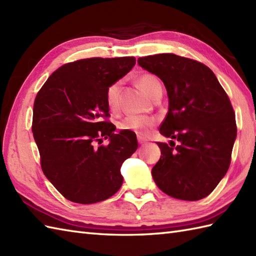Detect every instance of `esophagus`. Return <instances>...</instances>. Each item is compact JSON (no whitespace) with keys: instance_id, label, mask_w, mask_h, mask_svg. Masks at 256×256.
I'll use <instances>...</instances> for the list:
<instances>
[{"instance_id":"obj_1","label":"esophagus","mask_w":256,"mask_h":256,"mask_svg":"<svg viewBox=\"0 0 256 256\" xmlns=\"http://www.w3.org/2000/svg\"><path fill=\"white\" fill-rule=\"evenodd\" d=\"M138 144H144V143H146V138H142V136H138Z\"/></svg>"}]
</instances>
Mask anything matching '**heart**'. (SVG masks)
<instances>
[{
    "mask_svg": "<svg viewBox=\"0 0 256 256\" xmlns=\"http://www.w3.org/2000/svg\"><path fill=\"white\" fill-rule=\"evenodd\" d=\"M138 82L146 94L150 98L153 96L155 92L162 88L160 80L152 74H142L138 76ZM120 86V81L112 84L106 89V106L110 111H116L118 108V91ZM156 124V118L154 116H128L122 118L118 122V128L121 131L133 132L140 136H145L150 131V128Z\"/></svg>",
    "mask_w": 256,
    "mask_h": 256,
    "instance_id": "heart-1",
    "label": "heart"
}]
</instances>
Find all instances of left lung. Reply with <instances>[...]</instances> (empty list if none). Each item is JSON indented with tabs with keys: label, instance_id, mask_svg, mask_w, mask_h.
<instances>
[{
	"label": "left lung",
	"instance_id": "left-lung-1",
	"mask_svg": "<svg viewBox=\"0 0 256 256\" xmlns=\"http://www.w3.org/2000/svg\"><path fill=\"white\" fill-rule=\"evenodd\" d=\"M138 62L164 82L170 106L160 132L179 142H157L162 155L152 170L154 182L172 198L202 199L231 162L236 123L229 96L212 70L194 59L158 54Z\"/></svg>",
	"mask_w": 256,
	"mask_h": 256
}]
</instances>
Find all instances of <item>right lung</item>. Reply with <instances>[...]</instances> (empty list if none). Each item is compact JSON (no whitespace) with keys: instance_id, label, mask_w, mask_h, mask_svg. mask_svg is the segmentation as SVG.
<instances>
[{"instance_id":"add662e5","label":"right lung","mask_w":256,"mask_h":256,"mask_svg":"<svg viewBox=\"0 0 256 256\" xmlns=\"http://www.w3.org/2000/svg\"><path fill=\"white\" fill-rule=\"evenodd\" d=\"M135 62L94 57L64 64L37 92L32 131L42 170L72 202H100L122 186L121 166L138 150V140L133 132L113 133L106 94ZM108 137L110 143L101 146Z\"/></svg>"}]
</instances>
